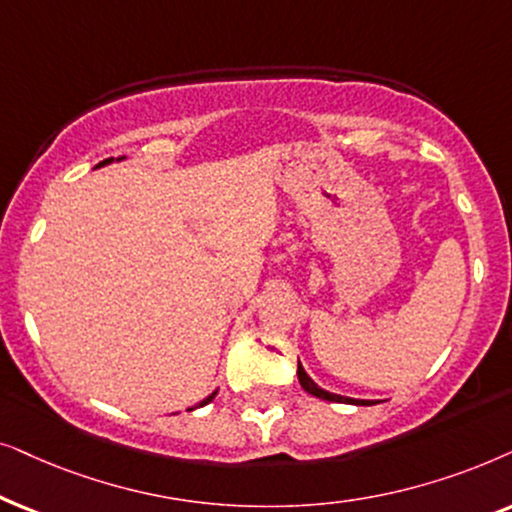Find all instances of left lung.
Returning <instances> with one entry per match:
<instances>
[{
	"label": "left lung",
	"mask_w": 512,
	"mask_h": 512,
	"mask_svg": "<svg viewBox=\"0 0 512 512\" xmlns=\"http://www.w3.org/2000/svg\"><path fill=\"white\" fill-rule=\"evenodd\" d=\"M297 377H299V384H302V388L306 393L316 395V398H323V400H330V403H353V405H372V400H353V398H344V395H335L330 391H323L316 381H313L309 374L304 372V367L299 365L297 360Z\"/></svg>",
	"instance_id": "1"
}]
</instances>
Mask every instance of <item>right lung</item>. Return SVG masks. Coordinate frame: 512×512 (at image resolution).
Here are the masks:
<instances>
[{"instance_id":"1","label":"right lung","mask_w":512,"mask_h":512,"mask_svg":"<svg viewBox=\"0 0 512 512\" xmlns=\"http://www.w3.org/2000/svg\"><path fill=\"white\" fill-rule=\"evenodd\" d=\"M109 161H114V159H105V161H100L98 163V166H105V163H109ZM215 398V393L213 395H208V398L206 400H203V403H199V407H203V405H208L210 403V400H213Z\"/></svg>"}]
</instances>
